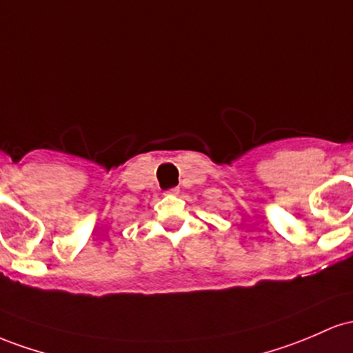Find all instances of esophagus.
I'll use <instances>...</instances> for the list:
<instances>
[{
  "instance_id": "1",
  "label": "esophagus",
  "mask_w": 353,
  "mask_h": 353,
  "mask_svg": "<svg viewBox=\"0 0 353 353\" xmlns=\"http://www.w3.org/2000/svg\"><path fill=\"white\" fill-rule=\"evenodd\" d=\"M178 193H180V188L175 187V188H168V190H166L165 195H178Z\"/></svg>"
}]
</instances>
